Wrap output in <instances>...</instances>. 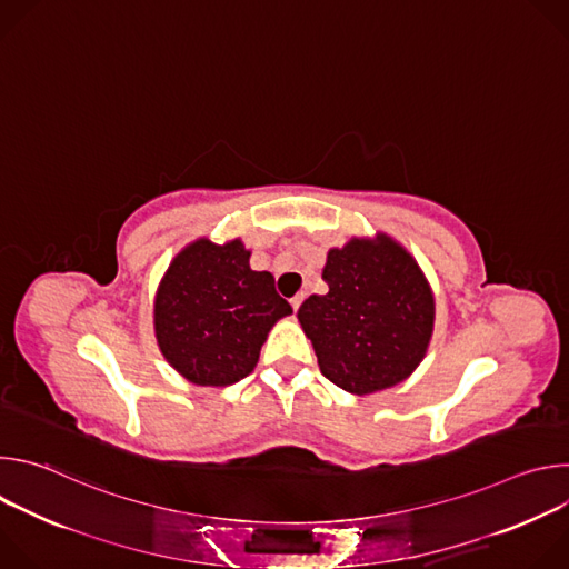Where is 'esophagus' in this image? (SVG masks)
<instances>
[{
    "label": "esophagus",
    "mask_w": 569,
    "mask_h": 569,
    "mask_svg": "<svg viewBox=\"0 0 569 569\" xmlns=\"http://www.w3.org/2000/svg\"><path fill=\"white\" fill-rule=\"evenodd\" d=\"M301 301H303V292H299V295H295L292 299H290V306H292V310L297 312L299 310V306H301Z\"/></svg>",
    "instance_id": "esophagus-1"
}]
</instances>
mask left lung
<instances>
[{"label":"left lung","mask_w":569,"mask_h":569,"mask_svg":"<svg viewBox=\"0 0 569 569\" xmlns=\"http://www.w3.org/2000/svg\"><path fill=\"white\" fill-rule=\"evenodd\" d=\"M321 279L297 317L321 373L349 393H376L408 380L428 353L435 295L398 240L378 231L331 248Z\"/></svg>","instance_id":"obj_1"}]
</instances>
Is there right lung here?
<instances>
[{
	"mask_svg": "<svg viewBox=\"0 0 569 569\" xmlns=\"http://www.w3.org/2000/svg\"><path fill=\"white\" fill-rule=\"evenodd\" d=\"M240 238H198L161 277L152 323L161 356L200 387H227L254 371L274 323L292 315L274 277L250 268Z\"/></svg>",
	"mask_w": 569,
	"mask_h": 569,
	"instance_id": "1",
	"label": "right lung"
}]
</instances>
